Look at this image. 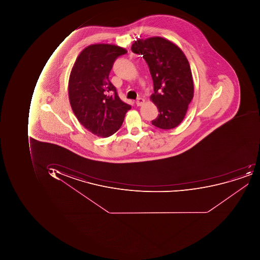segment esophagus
<instances>
[{
  "label": "esophagus",
  "instance_id": "esophagus-1",
  "mask_svg": "<svg viewBox=\"0 0 260 260\" xmlns=\"http://www.w3.org/2000/svg\"><path fill=\"white\" fill-rule=\"evenodd\" d=\"M144 102H145V100L144 99H138L137 100L136 104L138 106H141L144 105Z\"/></svg>",
  "mask_w": 260,
  "mask_h": 260
}]
</instances>
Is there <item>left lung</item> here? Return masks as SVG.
<instances>
[{"mask_svg": "<svg viewBox=\"0 0 260 260\" xmlns=\"http://www.w3.org/2000/svg\"><path fill=\"white\" fill-rule=\"evenodd\" d=\"M131 49L142 54L152 77L154 92L150 99L159 113L151 123L162 129L177 127L185 117L193 97V77L187 57L177 44L161 37L138 39Z\"/></svg>", "mask_w": 260, "mask_h": 260, "instance_id": "1", "label": "left lung"}]
</instances>
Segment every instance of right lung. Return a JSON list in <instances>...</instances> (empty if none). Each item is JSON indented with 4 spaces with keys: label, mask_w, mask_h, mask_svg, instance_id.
<instances>
[{
    "label": "right lung",
    "mask_w": 260,
    "mask_h": 260,
    "mask_svg": "<svg viewBox=\"0 0 260 260\" xmlns=\"http://www.w3.org/2000/svg\"><path fill=\"white\" fill-rule=\"evenodd\" d=\"M126 53L115 44H91L80 53L70 73L68 93L73 112L87 131L100 138L119 131L131 109L119 99L109 78L114 61Z\"/></svg>",
    "instance_id": "add662e5"
}]
</instances>
